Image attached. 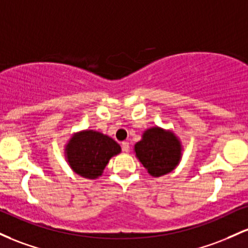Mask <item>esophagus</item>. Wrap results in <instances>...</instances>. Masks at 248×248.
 Wrapping results in <instances>:
<instances>
[{
  "label": "esophagus",
  "instance_id": "obj_1",
  "mask_svg": "<svg viewBox=\"0 0 248 248\" xmlns=\"http://www.w3.org/2000/svg\"><path fill=\"white\" fill-rule=\"evenodd\" d=\"M122 150H123V152H129L130 145L127 141H123V143H122Z\"/></svg>",
  "mask_w": 248,
  "mask_h": 248
}]
</instances>
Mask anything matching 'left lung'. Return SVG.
I'll return each instance as SVG.
<instances>
[{
  "mask_svg": "<svg viewBox=\"0 0 248 248\" xmlns=\"http://www.w3.org/2000/svg\"><path fill=\"white\" fill-rule=\"evenodd\" d=\"M182 143L172 131L154 126L136 143V157L152 177H161L176 169L182 158Z\"/></svg>",
  "mask_w": 248,
  "mask_h": 248,
  "instance_id": "left-lung-1",
  "label": "left lung"
}]
</instances>
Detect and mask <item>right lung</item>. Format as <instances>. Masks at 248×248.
Masks as SVG:
<instances>
[{
  "mask_svg": "<svg viewBox=\"0 0 248 248\" xmlns=\"http://www.w3.org/2000/svg\"><path fill=\"white\" fill-rule=\"evenodd\" d=\"M121 151L119 144L109 136L84 130L72 135L65 145V158L75 173L87 179H97L111 157Z\"/></svg>",
  "mask_w": 248,
  "mask_h": 248,
  "instance_id": "right-lung-1",
  "label": "right lung"
}]
</instances>
